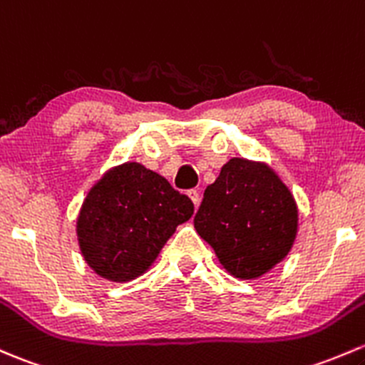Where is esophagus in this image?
<instances>
[{
    "mask_svg": "<svg viewBox=\"0 0 365 365\" xmlns=\"http://www.w3.org/2000/svg\"><path fill=\"white\" fill-rule=\"evenodd\" d=\"M187 195H189V197L192 199L194 206H195V208H197V206H199V192H197V190H195V189H190L189 192H187Z\"/></svg>",
    "mask_w": 365,
    "mask_h": 365,
    "instance_id": "1",
    "label": "esophagus"
}]
</instances>
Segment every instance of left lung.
I'll use <instances>...</instances> for the list:
<instances>
[{
    "label": "left lung",
    "mask_w": 365,
    "mask_h": 365,
    "mask_svg": "<svg viewBox=\"0 0 365 365\" xmlns=\"http://www.w3.org/2000/svg\"><path fill=\"white\" fill-rule=\"evenodd\" d=\"M194 227L229 273L253 279L290 252L297 206L271 168L234 157L206 187Z\"/></svg>",
    "instance_id": "obj_1"
}]
</instances>
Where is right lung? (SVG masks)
Returning <instances> with one entry per match:
<instances>
[{"instance_id":"right-lung-1","label":"right lung","mask_w":365,"mask_h":365,"mask_svg":"<svg viewBox=\"0 0 365 365\" xmlns=\"http://www.w3.org/2000/svg\"><path fill=\"white\" fill-rule=\"evenodd\" d=\"M194 202L164 176L138 163L105 173L87 194L76 220L80 250L99 276L129 282L152 266Z\"/></svg>"}]
</instances>
